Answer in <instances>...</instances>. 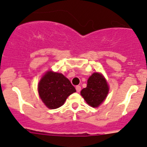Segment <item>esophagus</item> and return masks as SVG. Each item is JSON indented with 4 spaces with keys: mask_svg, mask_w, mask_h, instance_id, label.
Wrapping results in <instances>:
<instances>
[{
    "mask_svg": "<svg viewBox=\"0 0 147 147\" xmlns=\"http://www.w3.org/2000/svg\"><path fill=\"white\" fill-rule=\"evenodd\" d=\"M76 90L78 92H80L81 91V86H76Z\"/></svg>",
    "mask_w": 147,
    "mask_h": 147,
    "instance_id": "obj_1",
    "label": "esophagus"
}]
</instances>
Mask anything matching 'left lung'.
<instances>
[{"instance_id": "obj_1", "label": "left lung", "mask_w": 147, "mask_h": 147, "mask_svg": "<svg viewBox=\"0 0 147 147\" xmlns=\"http://www.w3.org/2000/svg\"><path fill=\"white\" fill-rule=\"evenodd\" d=\"M109 91V84L103 75L94 72L88 79L86 87L80 94L89 106L96 108L106 99Z\"/></svg>"}]
</instances>
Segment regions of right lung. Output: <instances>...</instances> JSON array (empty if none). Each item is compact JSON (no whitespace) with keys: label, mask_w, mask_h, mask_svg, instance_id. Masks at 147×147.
Returning <instances> with one entry per match:
<instances>
[{"label":"right lung","mask_w":147,"mask_h":147,"mask_svg":"<svg viewBox=\"0 0 147 147\" xmlns=\"http://www.w3.org/2000/svg\"><path fill=\"white\" fill-rule=\"evenodd\" d=\"M75 92L76 89L68 79L53 71H48L38 84L40 98L50 109L61 107L67 97Z\"/></svg>","instance_id":"obj_1"}]
</instances>
